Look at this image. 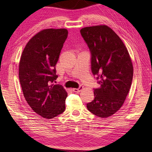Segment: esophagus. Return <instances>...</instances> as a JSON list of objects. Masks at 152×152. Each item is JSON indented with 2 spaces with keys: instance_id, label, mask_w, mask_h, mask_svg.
<instances>
[{
  "instance_id": "esophagus-1",
  "label": "esophagus",
  "mask_w": 152,
  "mask_h": 152,
  "mask_svg": "<svg viewBox=\"0 0 152 152\" xmlns=\"http://www.w3.org/2000/svg\"><path fill=\"white\" fill-rule=\"evenodd\" d=\"M83 89V87L82 86H80L78 88H74V89H72V90H73V91H74V92L78 93V92L81 91Z\"/></svg>"
}]
</instances>
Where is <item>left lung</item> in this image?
<instances>
[{"label": "left lung", "mask_w": 152, "mask_h": 152, "mask_svg": "<svg viewBox=\"0 0 152 152\" xmlns=\"http://www.w3.org/2000/svg\"><path fill=\"white\" fill-rule=\"evenodd\" d=\"M80 33L91 51L92 72L101 84L87 108L99 118H108L121 108L129 92L133 76L131 57L121 38L107 25L83 27Z\"/></svg>", "instance_id": "left-lung-1"}]
</instances>
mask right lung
<instances>
[{
	"label": "right lung",
	"instance_id": "obj_1",
	"mask_svg": "<svg viewBox=\"0 0 152 152\" xmlns=\"http://www.w3.org/2000/svg\"><path fill=\"white\" fill-rule=\"evenodd\" d=\"M68 35L66 28H46L32 37L19 63V78L24 97L33 110L52 119L65 110L67 93L53 83L56 65Z\"/></svg>",
	"mask_w": 152,
	"mask_h": 152
}]
</instances>
